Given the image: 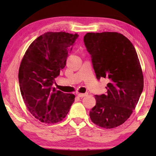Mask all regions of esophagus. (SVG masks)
I'll use <instances>...</instances> for the list:
<instances>
[{
    "label": "esophagus",
    "mask_w": 156,
    "mask_h": 156,
    "mask_svg": "<svg viewBox=\"0 0 156 156\" xmlns=\"http://www.w3.org/2000/svg\"><path fill=\"white\" fill-rule=\"evenodd\" d=\"M88 95V93H85V94H78V96L80 97V98H83L84 96H87Z\"/></svg>",
    "instance_id": "obj_1"
}]
</instances>
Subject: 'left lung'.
<instances>
[{"mask_svg":"<svg viewBox=\"0 0 156 156\" xmlns=\"http://www.w3.org/2000/svg\"><path fill=\"white\" fill-rule=\"evenodd\" d=\"M84 43L96 78L109 81L107 94L95 96L96 104L89 116L100 127H117L130 117L143 90V74L136 49L118 32L87 33Z\"/></svg>","mask_w":156,"mask_h":156,"instance_id":"obj_1","label":"left lung"}]
</instances>
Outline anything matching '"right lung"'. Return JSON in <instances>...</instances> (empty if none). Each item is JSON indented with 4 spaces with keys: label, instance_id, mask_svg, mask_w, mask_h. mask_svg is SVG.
<instances>
[{
    "label": "right lung",
    "instance_id": "1",
    "mask_svg": "<svg viewBox=\"0 0 156 156\" xmlns=\"http://www.w3.org/2000/svg\"><path fill=\"white\" fill-rule=\"evenodd\" d=\"M78 37L65 31L44 33L31 43L21 60L20 93L29 112L42 122H60L74 102V95L56 90L52 84Z\"/></svg>",
    "mask_w": 156,
    "mask_h": 156
}]
</instances>
